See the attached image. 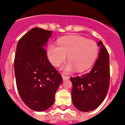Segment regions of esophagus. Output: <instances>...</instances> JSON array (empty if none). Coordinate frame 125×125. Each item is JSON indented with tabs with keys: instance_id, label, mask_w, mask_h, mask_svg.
I'll list each match as a JSON object with an SVG mask.
<instances>
[{
	"instance_id": "obj_1",
	"label": "esophagus",
	"mask_w": 125,
	"mask_h": 125,
	"mask_svg": "<svg viewBox=\"0 0 125 125\" xmlns=\"http://www.w3.org/2000/svg\"><path fill=\"white\" fill-rule=\"evenodd\" d=\"M62 78L63 81H65L66 80H68V79H70V77L68 76V75H65L64 74H62Z\"/></svg>"
}]
</instances>
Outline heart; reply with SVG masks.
I'll return each mask as SVG.
<instances>
[{"label": "heart", "mask_w": 125, "mask_h": 125, "mask_svg": "<svg viewBox=\"0 0 125 125\" xmlns=\"http://www.w3.org/2000/svg\"><path fill=\"white\" fill-rule=\"evenodd\" d=\"M57 45L48 46V57L54 66H59L68 55L69 62L63 67L65 72H70L74 68L79 72L86 70L94 62L99 52L95 42L79 36H68L60 39Z\"/></svg>", "instance_id": "heart-1"}]
</instances>
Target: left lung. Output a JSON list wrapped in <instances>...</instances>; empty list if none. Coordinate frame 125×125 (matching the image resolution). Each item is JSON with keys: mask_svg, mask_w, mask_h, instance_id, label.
Returning <instances> with one entry per match:
<instances>
[{"mask_svg": "<svg viewBox=\"0 0 125 125\" xmlns=\"http://www.w3.org/2000/svg\"><path fill=\"white\" fill-rule=\"evenodd\" d=\"M99 57L89 73L71 77L73 83L72 101L75 108L83 112L93 111L103 102L108 93L110 82L109 57L101 40Z\"/></svg>", "mask_w": 125, "mask_h": 125, "instance_id": "left-lung-1", "label": "left lung"}]
</instances>
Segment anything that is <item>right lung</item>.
<instances>
[{
  "instance_id": "1",
  "label": "right lung",
  "mask_w": 125,
  "mask_h": 125,
  "mask_svg": "<svg viewBox=\"0 0 125 125\" xmlns=\"http://www.w3.org/2000/svg\"><path fill=\"white\" fill-rule=\"evenodd\" d=\"M52 31L34 28L21 38L14 58L16 85L27 106L36 111L48 109L63 79L51 64L44 48Z\"/></svg>"
}]
</instances>
